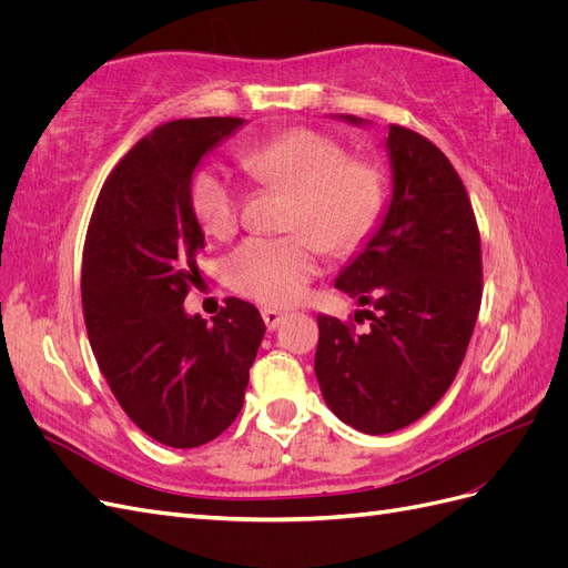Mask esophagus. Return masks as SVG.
<instances>
[{"label": "esophagus", "mask_w": 568, "mask_h": 568, "mask_svg": "<svg viewBox=\"0 0 568 568\" xmlns=\"http://www.w3.org/2000/svg\"><path fill=\"white\" fill-rule=\"evenodd\" d=\"M261 315H263V320H265V326H267L270 332H272V329H277V326L282 324V320L286 317L282 311H274V307H263Z\"/></svg>", "instance_id": "obj_1"}]
</instances>
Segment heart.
<instances>
[{
	"label": "heart",
	"instance_id": "b5f03b06",
	"mask_svg": "<svg viewBox=\"0 0 568 568\" xmlns=\"http://www.w3.org/2000/svg\"><path fill=\"white\" fill-rule=\"evenodd\" d=\"M253 182L291 192L286 236H251L227 257V282L257 303L286 305L305 294L320 272V246L351 253L363 246L386 209V170L351 156L336 136L294 128L239 153ZM189 205L205 234L227 239L244 209V189L217 163L189 178Z\"/></svg>",
	"mask_w": 568,
	"mask_h": 568
}]
</instances>
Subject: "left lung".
Returning a JSON list of instances; mask_svg holds the SVG:
<instances>
[{
	"mask_svg": "<svg viewBox=\"0 0 568 568\" xmlns=\"http://www.w3.org/2000/svg\"><path fill=\"white\" fill-rule=\"evenodd\" d=\"M386 146L388 213L336 280V288L369 305V329L320 315L315 353L326 405L372 436L417 422L443 398L467 355L484 294L480 234L457 170L403 125H390Z\"/></svg>",
	"mask_w": 568,
	"mask_h": 568,
	"instance_id": "left-lung-1",
	"label": "left lung"
}]
</instances>
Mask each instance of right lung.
<instances>
[{"label": "right lung", "instance_id": "1", "mask_svg": "<svg viewBox=\"0 0 568 568\" xmlns=\"http://www.w3.org/2000/svg\"><path fill=\"white\" fill-rule=\"evenodd\" d=\"M242 118H182L136 142L101 186L82 251V315L125 415L170 448L217 438L244 405L265 334L255 305L225 298L213 326L184 313L203 232L189 178Z\"/></svg>", "mask_w": 568, "mask_h": 568}]
</instances>
